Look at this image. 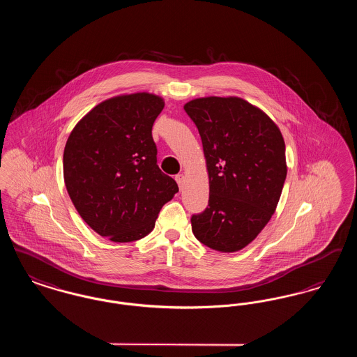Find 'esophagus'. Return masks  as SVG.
Instances as JSON below:
<instances>
[{
  "mask_svg": "<svg viewBox=\"0 0 357 357\" xmlns=\"http://www.w3.org/2000/svg\"><path fill=\"white\" fill-rule=\"evenodd\" d=\"M175 181H176V183H178V186L183 187V182H185V175L183 174H178V175H175Z\"/></svg>",
  "mask_w": 357,
  "mask_h": 357,
  "instance_id": "1",
  "label": "esophagus"
}]
</instances>
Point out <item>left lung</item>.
Wrapping results in <instances>:
<instances>
[{
	"instance_id": "left-lung-1",
	"label": "left lung",
	"mask_w": 357,
	"mask_h": 357,
	"mask_svg": "<svg viewBox=\"0 0 357 357\" xmlns=\"http://www.w3.org/2000/svg\"><path fill=\"white\" fill-rule=\"evenodd\" d=\"M185 111L202 139L208 204L192 214V233L206 246L231 253L272 218L287 179L285 142L261 109L239 98H204Z\"/></svg>"
}]
</instances>
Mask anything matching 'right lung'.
Instances as JSON below:
<instances>
[{
  "label": "right lung",
  "instance_id": "right-lung-1",
  "mask_svg": "<svg viewBox=\"0 0 357 357\" xmlns=\"http://www.w3.org/2000/svg\"><path fill=\"white\" fill-rule=\"evenodd\" d=\"M165 102L134 93L100 102L70 132L64 181L86 225L114 242L146 237L179 191L158 167L153 126Z\"/></svg>",
  "mask_w": 357,
  "mask_h": 357
}]
</instances>
